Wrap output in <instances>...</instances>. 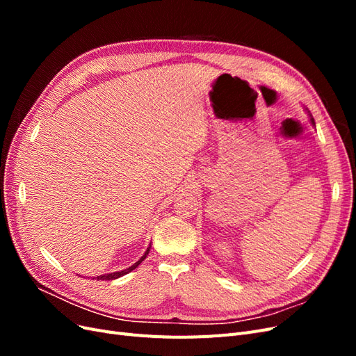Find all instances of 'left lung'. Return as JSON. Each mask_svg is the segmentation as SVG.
Listing matches in <instances>:
<instances>
[{"instance_id": "obj_1", "label": "left lung", "mask_w": 356, "mask_h": 356, "mask_svg": "<svg viewBox=\"0 0 356 356\" xmlns=\"http://www.w3.org/2000/svg\"><path fill=\"white\" fill-rule=\"evenodd\" d=\"M309 113V111H307ZM310 115V123H312V126H315V120H314V118H312V114H309Z\"/></svg>"}]
</instances>
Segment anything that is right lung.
<instances>
[{"label": "right lung", "instance_id": "right-lung-1", "mask_svg": "<svg viewBox=\"0 0 356 356\" xmlns=\"http://www.w3.org/2000/svg\"><path fill=\"white\" fill-rule=\"evenodd\" d=\"M149 250H152V243L148 245V248H147V251L144 252V255H143L141 258H139V260H138L136 263H134L131 267L124 268V270H118V272H113V273H105V275H99V276H96V277H93V279H98V281H114V279H117V277H122V276L127 275L129 272L135 270V268H136L139 264H141V263L145 260V257L148 255Z\"/></svg>", "mask_w": 356, "mask_h": 356}]
</instances>
